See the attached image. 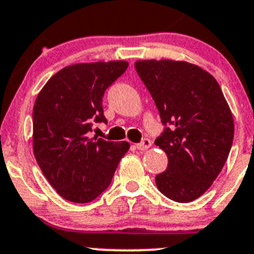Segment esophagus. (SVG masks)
I'll return each mask as SVG.
<instances>
[{
    "label": "esophagus",
    "mask_w": 254,
    "mask_h": 254,
    "mask_svg": "<svg viewBox=\"0 0 254 254\" xmlns=\"http://www.w3.org/2000/svg\"><path fill=\"white\" fill-rule=\"evenodd\" d=\"M151 146V141L149 139H144L140 144H136V149L140 150V151H144V150L149 149Z\"/></svg>",
    "instance_id": "1"
}]
</instances>
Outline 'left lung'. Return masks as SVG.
Returning a JSON list of instances; mask_svg holds the SVG:
<instances>
[{"instance_id": "left-lung-1", "label": "left lung", "mask_w": 254, "mask_h": 254, "mask_svg": "<svg viewBox=\"0 0 254 254\" xmlns=\"http://www.w3.org/2000/svg\"><path fill=\"white\" fill-rule=\"evenodd\" d=\"M135 69L151 94L162 124L155 140L169 159L156 175L157 189L170 200L191 202L210 189L222 170L235 134L230 107L217 80L182 61H137Z\"/></svg>"}]
</instances>
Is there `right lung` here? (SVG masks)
<instances>
[{"mask_svg": "<svg viewBox=\"0 0 254 254\" xmlns=\"http://www.w3.org/2000/svg\"><path fill=\"white\" fill-rule=\"evenodd\" d=\"M127 62L78 63L46 83L33 107V152L57 192L87 203L112 182L129 142L89 137L93 123H107L103 97L127 70Z\"/></svg>", "mask_w": 254, "mask_h": 254, "instance_id": "right-lung-1", "label": "right lung"}]
</instances>
